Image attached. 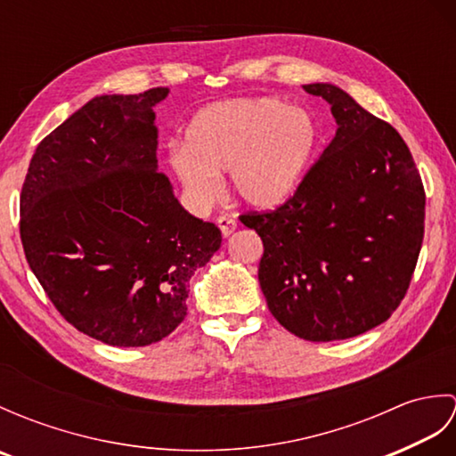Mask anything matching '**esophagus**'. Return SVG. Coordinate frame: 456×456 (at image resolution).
Returning <instances> with one entry per match:
<instances>
[{"mask_svg":"<svg viewBox=\"0 0 456 456\" xmlns=\"http://www.w3.org/2000/svg\"><path fill=\"white\" fill-rule=\"evenodd\" d=\"M217 225H219V229H221V235L227 239V237L237 229V221H235L233 217H229V216H221V217L217 219Z\"/></svg>","mask_w":456,"mask_h":456,"instance_id":"1","label":"esophagus"}]
</instances>
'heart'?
<instances>
[{"mask_svg":"<svg viewBox=\"0 0 456 456\" xmlns=\"http://www.w3.org/2000/svg\"><path fill=\"white\" fill-rule=\"evenodd\" d=\"M322 144L315 113L288 100L237 98L211 103L190 119L183 144H174L167 164L190 196L209 201L219 172L229 170L235 196L245 206L270 211L296 196Z\"/></svg>","mask_w":456,"mask_h":456,"instance_id":"obj_1","label":"heart"}]
</instances>
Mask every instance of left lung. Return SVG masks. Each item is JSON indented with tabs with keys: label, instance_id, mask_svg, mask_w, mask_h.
Listing matches in <instances>:
<instances>
[{
	"label": "left lung",
	"instance_id": "left-lung-1",
	"mask_svg": "<svg viewBox=\"0 0 456 456\" xmlns=\"http://www.w3.org/2000/svg\"><path fill=\"white\" fill-rule=\"evenodd\" d=\"M304 90L331 105L335 137L292 200L240 221L263 239L270 314L296 337L327 343L366 333L400 305L423 243L425 191L390 123L333 84Z\"/></svg>",
	"mask_w": 456,
	"mask_h": 456
}]
</instances>
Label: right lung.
<instances>
[{"label":"right lung","mask_w":456,"mask_h":456,"mask_svg":"<svg viewBox=\"0 0 456 456\" xmlns=\"http://www.w3.org/2000/svg\"><path fill=\"white\" fill-rule=\"evenodd\" d=\"M168 94L95 95L38 142L23 183L28 266L68 323L111 346L170 335L221 247L159 172L152 110Z\"/></svg>","instance_id":"1"}]
</instances>
